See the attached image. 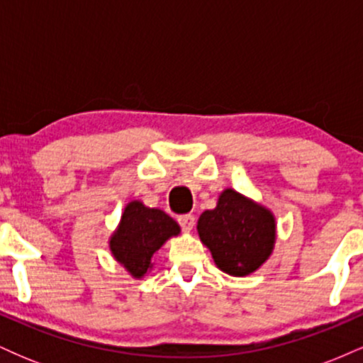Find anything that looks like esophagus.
<instances>
[{
	"mask_svg": "<svg viewBox=\"0 0 363 363\" xmlns=\"http://www.w3.org/2000/svg\"><path fill=\"white\" fill-rule=\"evenodd\" d=\"M177 222H179V225H181L182 228H184V230H191V228L194 227V215L187 213V215L179 216Z\"/></svg>",
	"mask_w": 363,
	"mask_h": 363,
	"instance_id": "obj_1",
	"label": "esophagus"
}]
</instances>
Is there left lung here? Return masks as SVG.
Returning <instances> with one entry per match:
<instances>
[{
	"label": "left lung",
	"mask_w": 363,
	"mask_h": 363,
	"mask_svg": "<svg viewBox=\"0 0 363 363\" xmlns=\"http://www.w3.org/2000/svg\"><path fill=\"white\" fill-rule=\"evenodd\" d=\"M198 232L222 272L245 277L272 254L274 218L266 208L225 189L215 210L199 216Z\"/></svg>",
	"instance_id": "1"
}]
</instances>
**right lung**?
Returning <instances> with one entry per match:
<instances>
[{
  "label": "right lung",
  "instance_id": "right-lung-1",
  "mask_svg": "<svg viewBox=\"0 0 363 363\" xmlns=\"http://www.w3.org/2000/svg\"><path fill=\"white\" fill-rule=\"evenodd\" d=\"M179 230L177 222L167 213L133 201L124 208L119 228L111 239V251L133 277L141 278L152 268L153 254Z\"/></svg>",
  "mask_w": 363,
  "mask_h": 363
}]
</instances>
